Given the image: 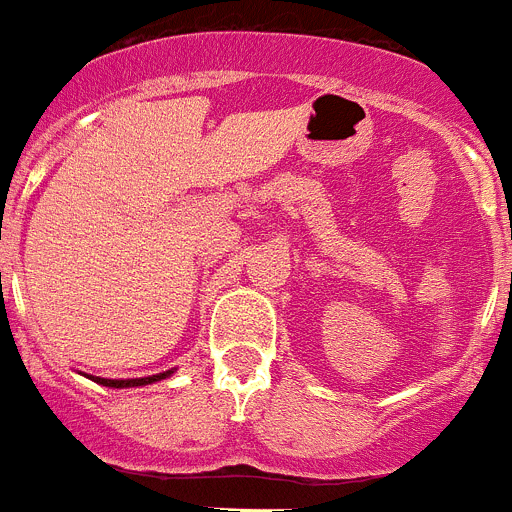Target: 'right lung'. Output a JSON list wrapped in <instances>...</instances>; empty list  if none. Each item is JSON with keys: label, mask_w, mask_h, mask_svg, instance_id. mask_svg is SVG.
Segmentation results:
<instances>
[{"label": "right lung", "mask_w": 512, "mask_h": 512, "mask_svg": "<svg viewBox=\"0 0 512 512\" xmlns=\"http://www.w3.org/2000/svg\"><path fill=\"white\" fill-rule=\"evenodd\" d=\"M174 371H164L156 373V376H146V378H99V376H89L91 381L99 383V386H109V388H136V386H149V383L164 381L169 378Z\"/></svg>", "instance_id": "add662e5"}]
</instances>
